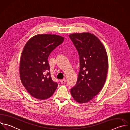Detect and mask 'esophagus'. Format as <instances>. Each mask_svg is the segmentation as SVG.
<instances>
[{"mask_svg": "<svg viewBox=\"0 0 130 130\" xmlns=\"http://www.w3.org/2000/svg\"><path fill=\"white\" fill-rule=\"evenodd\" d=\"M66 79H62V80H60V82H61V83H62V84H63V83H66Z\"/></svg>", "mask_w": 130, "mask_h": 130, "instance_id": "34e87169", "label": "esophagus"}]
</instances>
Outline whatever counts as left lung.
Wrapping results in <instances>:
<instances>
[{
	"instance_id": "left-lung-1",
	"label": "left lung",
	"mask_w": 130,
	"mask_h": 130,
	"mask_svg": "<svg viewBox=\"0 0 130 130\" xmlns=\"http://www.w3.org/2000/svg\"><path fill=\"white\" fill-rule=\"evenodd\" d=\"M79 55L80 71L71 93L78 103L91 101L103 88L108 69V56L101 41L89 32L70 34Z\"/></svg>"
}]
</instances>
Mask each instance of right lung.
<instances>
[{"label":"right lung","mask_w":130,"mask_h":130,"mask_svg":"<svg viewBox=\"0 0 130 130\" xmlns=\"http://www.w3.org/2000/svg\"><path fill=\"white\" fill-rule=\"evenodd\" d=\"M64 39L56 35H37L31 38L23 48L19 67L21 81L29 93L36 99H47L57 88L58 84L51 77L48 58Z\"/></svg>","instance_id":"1"}]
</instances>
